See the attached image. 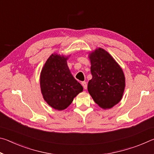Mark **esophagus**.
I'll return each mask as SVG.
<instances>
[{"instance_id": "esophagus-1", "label": "esophagus", "mask_w": 154, "mask_h": 154, "mask_svg": "<svg viewBox=\"0 0 154 154\" xmlns=\"http://www.w3.org/2000/svg\"><path fill=\"white\" fill-rule=\"evenodd\" d=\"M82 85H83V88H84L85 90H86V89H87V83L85 82H83L82 83Z\"/></svg>"}]
</instances>
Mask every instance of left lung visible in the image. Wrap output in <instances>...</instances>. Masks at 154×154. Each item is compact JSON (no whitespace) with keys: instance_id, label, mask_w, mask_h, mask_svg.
Instances as JSON below:
<instances>
[{"instance_id":"obj_1","label":"left lung","mask_w":154,"mask_h":154,"mask_svg":"<svg viewBox=\"0 0 154 154\" xmlns=\"http://www.w3.org/2000/svg\"><path fill=\"white\" fill-rule=\"evenodd\" d=\"M92 75L88 90L93 100L103 109H109L119 103L123 96L126 79L119 64L108 51L96 48L88 54Z\"/></svg>"}]
</instances>
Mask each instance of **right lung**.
I'll use <instances>...</instances> for the list:
<instances>
[{"mask_svg": "<svg viewBox=\"0 0 154 154\" xmlns=\"http://www.w3.org/2000/svg\"><path fill=\"white\" fill-rule=\"evenodd\" d=\"M70 56L52 54L43 65L40 75L43 99L51 107L58 111L66 109L83 90L68 66L67 60Z\"/></svg>", "mask_w": 154, "mask_h": 154, "instance_id": "obj_1", "label": "right lung"}]
</instances>
